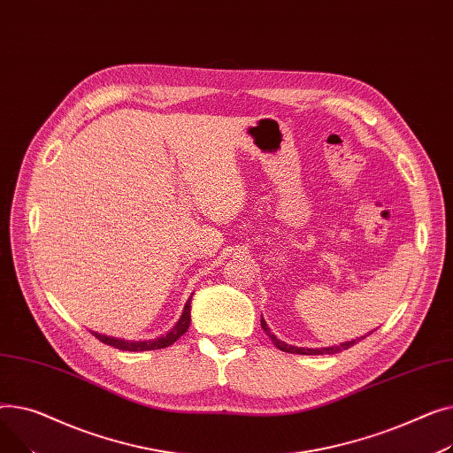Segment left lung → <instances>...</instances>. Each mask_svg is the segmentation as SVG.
Returning a JSON list of instances; mask_svg holds the SVG:
<instances>
[{
    "instance_id": "left-lung-1",
    "label": "left lung",
    "mask_w": 453,
    "mask_h": 453,
    "mask_svg": "<svg viewBox=\"0 0 453 453\" xmlns=\"http://www.w3.org/2000/svg\"><path fill=\"white\" fill-rule=\"evenodd\" d=\"M261 327H263V331L269 334V338L273 340V343L276 345L278 349H281V351H285V353H295V355H334V353H340V351H343V349H349L351 345H355L357 342H360L362 338H365V336H360V338H357V340H349V342H342L340 345H331V348H320V349H311V348H296V345H290V343H285L283 340H280L274 333H271V327L267 326V322L263 320L261 318ZM373 333V331H371ZM369 333V334H371Z\"/></svg>"
}]
</instances>
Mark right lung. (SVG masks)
<instances>
[{"mask_svg": "<svg viewBox=\"0 0 453 453\" xmlns=\"http://www.w3.org/2000/svg\"><path fill=\"white\" fill-rule=\"evenodd\" d=\"M194 296V295H192ZM192 296L188 298V302L184 303V309L180 312V318L179 322L166 333V334H161L157 336L153 340H124V338H117V336H108V334H102V333H95L91 331L100 342L111 345V348H117V349H122V351H151V349H165L168 348V345H172L173 342H177L186 331H188L190 327V322H192V316H190V302H192Z\"/></svg>", "mask_w": 453, "mask_h": 453, "instance_id": "obj_1", "label": "right lung"}]
</instances>
